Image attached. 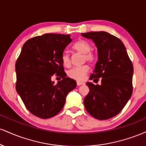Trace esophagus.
I'll list each match as a JSON object with an SVG mask.
<instances>
[{
	"mask_svg": "<svg viewBox=\"0 0 146 146\" xmlns=\"http://www.w3.org/2000/svg\"><path fill=\"white\" fill-rule=\"evenodd\" d=\"M84 83L82 82H79V81L77 82V85H78V86H81V85H84Z\"/></svg>",
	"mask_w": 146,
	"mask_h": 146,
	"instance_id": "1",
	"label": "esophagus"
}]
</instances>
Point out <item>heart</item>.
Segmentation results:
<instances>
[{"label": "heart", "mask_w": 146, "mask_h": 146, "mask_svg": "<svg viewBox=\"0 0 146 146\" xmlns=\"http://www.w3.org/2000/svg\"><path fill=\"white\" fill-rule=\"evenodd\" d=\"M73 48L75 51L84 54V61H87L88 62H93L95 60V56L94 53L90 52L91 45L89 42L84 40H80L75 43L73 46ZM62 63L65 67H68L71 65V58L69 53L67 51H64L61 57ZM89 71V67L87 65H83L81 66L74 67L70 69L68 71L67 75L68 78L73 80L81 81L86 78V75Z\"/></svg>", "instance_id": "heart-1"}]
</instances>
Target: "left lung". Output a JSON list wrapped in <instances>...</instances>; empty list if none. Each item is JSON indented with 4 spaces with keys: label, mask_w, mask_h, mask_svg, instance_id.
<instances>
[{
    "label": "left lung",
    "mask_w": 146,
    "mask_h": 146,
    "mask_svg": "<svg viewBox=\"0 0 146 146\" xmlns=\"http://www.w3.org/2000/svg\"><path fill=\"white\" fill-rule=\"evenodd\" d=\"M82 36L92 40L98 48V60L90 80L101 84L86 82L89 93L84 100L88 113L100 120L119 113L132 93L133 66L124 44L106 31L88 32Z\"/></svg>",
    "instance_id": "obj_1"
}]
</instances>
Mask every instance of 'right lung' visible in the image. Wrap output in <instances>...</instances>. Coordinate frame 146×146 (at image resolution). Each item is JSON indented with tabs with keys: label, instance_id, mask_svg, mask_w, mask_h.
<instances>
[{
	"label": "right lung",
	"instance_id": "add662e5",
	"mask_svg": "<svg viewBox=\"0 0 146 146\" xmlns=\"http://www.w3.org/2000/svg\"><path fill=\"white\" fill-rule=\"evenodd\" d=\"M72 39L70 35L45 33L28 40L16 63V91L28 110L48 119L62 109L68 93L76 82L66 78L61 57ZM62 78L56 85L51 77Z\"/></svg>",
	"mask_w": 146,
	"mask_h": 146
}]
</instances>
